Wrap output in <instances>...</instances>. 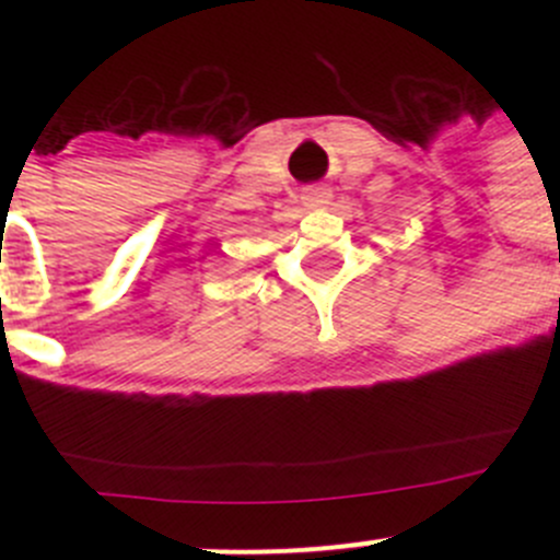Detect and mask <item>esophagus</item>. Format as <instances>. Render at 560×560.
<instances>
[{
	"mask_svg": "<svg viewBox=\"0 0 560 560\" xmlns=\"http://www.w3.org/2000/svg\"><path fill=\"white\" fill-rule=\"evenodd\" d=\"M330 189L327 186H308V189H303V202H306L308 208H322L330 202Z\"/></svg>",
	"mask_w": 560,
	"mask_h": 560,
	"instance_id": "obj_1",
	"label": "esophagus"
}]
</instances>
